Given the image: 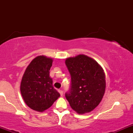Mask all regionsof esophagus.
Returning <instances> with one entry per match:
<instances>
[{
  "mask_svg": "<svg viewBox=\"0 0 133 133\" xmlns=\"http://www.w3.org/2000/svg\"><path fill=\"white\" fill-rule=\"evenodd\" d=\"M58 92H59V93L60 94V95H61V96H63V93H64V92H63L62 90L60 89V90H58Z\"/></svg>",
  "mask_w": 133,
  "mask_h": 133,
  "instance_id": "1",
  "label": "esophagus"
}]
</instances>
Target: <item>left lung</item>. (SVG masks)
<instances>
[{"instance_id": "8db88e82", "label": "left lung", "mask_w": 133, "mask_h": 133, "mask_svg": "<svg viewBox=\"0 0 133 133\" xmlns=\"http://www.w3.org/2000/svg\"><path fill=\"white\" fill-rule=\"evenodd\" d=\"M65 65L71 79L65 98L78 114L91 112L98 105L105 92L104 70L95 60L84 55L67 58Z\"/></svg>"}]
</instances>
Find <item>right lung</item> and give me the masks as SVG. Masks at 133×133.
I'll return each instance as SVG.
<instances>
[{
    "label": "right lung",
    "mask_w": 133,
    "mask_h": 133,
    "mask_svg": "<svg viewBox=\"0 0 133 133\" xmlns=\"http://www.w3.org/2000/svg\"><path fill=\"white\" fill-rule=\"evenodd\" d=\"M52 63L51 58L38 56L31 62L22 76L21 94L27 105L35 111L48 109L60 96L49 76Z\"/></svg>",
    "instance_id": "obj_1"
}]
</instances>
